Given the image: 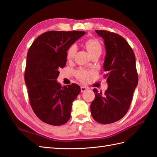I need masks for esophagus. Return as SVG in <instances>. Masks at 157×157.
I'll return each instance as SVG.
<instances>
[{
  "label": "esophagus",
  "instance_id": "esophagus-1",
  "mask_svg": "<svg viewBox=\"0 0 157 157\" xmlns=\"http://www.w3.org/2000/svg\"><path fill=\"white\" fill-rule=\"evenodd\" d=\"M80 89H81V92H84L86 91V90H88L87 88L84 87V86H81Z\"/></svg>",
  "mask_w": 157,
  "mask_h": 157
}]
</instances>
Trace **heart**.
I'll return each instance as SVG.
<instances>
[{
  "mask_svg": "<svg viewBox=\"0 0 157 157\" xmlns=\"http://www.w3.org/2000/svg\"><path fill=\"white\" fill-rule=\"evenodd\" d=\"M86 46L91 55L96 53L101 54L102 51V46L101 42L95 38L89 39L86 42ZM77 51H78V46L75 44H73L69 46L67 51V58L69 60H72L75 57ZM94 73L93 70H88L84 68H79L75 72V75L79 80L83 82L88 81L90 77H91Z\"/></svg>",
  "mask_w": 157,
  "mask_h": 157,
  "instance_id": "heart-1",
  "label": "heart"
}]
</instances>
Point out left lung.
Instances as JSON below:
<instances>
[{"mask_svg":"<svg viewBox=\"0 0 157 157\" xmlns=\"http://www.w3.org/2000/svg\"><path fill=\"white\" fill-rule=\"evenodd\" d=\"M95 31L104 39L106 53L103 67L108 88L105 95L93 90L95 98L90 105V111L95 121L108 124L119 121L128 113L138 76L136 56L128 42L114 32Z\"/></svg>","mask_w":157,"mask_h":157,"instance_id":"1","label":"left lung"}]
</instances>
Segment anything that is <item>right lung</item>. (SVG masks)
Here are the masks:
<instances>
[{
  "mask_svg": "<svg viewBox=\"0 0 157 157\" xmlns=\"http://www.w3.org/2000/svg\"><path fill=\"white\" fill-rule=\"evenodd\" d=\"M82 31H49L32 43L28 52L25 82L33 111L42 121L61 125L69 121L72 102L81 91L76 84L61 87L59 69L66 65L67 51L85 34Z\"/></svg>",
  "mask_w": 157,
  "mask_h": 157,
  "instance_id": "obj_1",
  "label": "right lung"
}]
</instances>
